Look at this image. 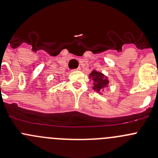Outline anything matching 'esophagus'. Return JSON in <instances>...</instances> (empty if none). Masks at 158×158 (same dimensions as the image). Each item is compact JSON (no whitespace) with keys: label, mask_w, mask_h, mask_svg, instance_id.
<instances>
[{"label":"esophagus","mask_w":158,"mask_h":158,"mask_svg":"<svg viewBox=\"0 0 158 158\" xmlns=\"http://www.w3.org/2000/svg\"><path fill=\"white\" fill-rule=\"evenodd\" d=\"M79 70H80V67H78L77 69H73V71H79Z\"/></svg>","instance_id":"esophagus-1"}]
</instances>
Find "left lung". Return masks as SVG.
Segmentation results:
<instances>
[{"instance_id":"8db88e82","label":"left lung","mask_w":158,"mask_h":158,"mask_svg":"<svg viewBox=\"0 0 158 158\" xmlns=\"http://www.w3.org/2000/svg\"><path fill=\"white\" fill-rule=\"evenodd\" d=\"M89 78L93 82V87H92L93 90L96 91L100 94H101V92H102V89L107 87L109 83L107 76L96 70L92 71V73L89 74Z\"/></svg>"}]
</instances>
